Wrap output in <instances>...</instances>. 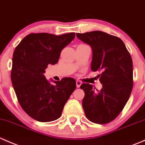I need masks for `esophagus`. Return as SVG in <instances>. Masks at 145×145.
<instances>
[{"instance_id":"obj_1","label":"esophagus","mask_w":145,"mask_h":145,"mask_svg":"<svg viewBox=\"0 0 145 145\" xmlns=\"http://www.w3.org/2000/svg\"><path fill=\"white\" fill-rule=\"evenodd\" d=\"M76 87L79 88L82 84V82L81 81H76Z\"/></svg>"}]
</instances>
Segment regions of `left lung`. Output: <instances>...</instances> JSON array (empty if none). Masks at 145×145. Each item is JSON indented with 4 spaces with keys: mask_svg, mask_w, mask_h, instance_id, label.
Masks as SVG:
<instances>
[{
    "mask_svg": "<svg viewBox=\"0 0 145 145\" xmlns=\"http://www.w3.org/2000/svg\"><path fill=\"white\" fill-rule=\"evenodd\" d=\"M93 50L91 69L101 71L100 90L89 83L80 88L85 93L82 105L89 121L106 124L114 121L126 105L133 86V61L121 39L100 31L76 33Z\"/></svg>",
    "mask_w": 145,
    "mask_h": 145,
    "instance_id": "1",
    "label": "left lung"
}]
</instances>
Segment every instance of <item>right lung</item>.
I'll return each mask as SVG.
<instances>
[{
    "instance_id": "add662e5",
    "label": "right lung",
    "mask_w": 145,
    "mask_h": 145,
    "mask_svg": "<svg viewBox=\"0 0 145 145\" xmlns=\"http://www.w3.org/2000/svg\"><path fill=\"white\" fill-rule=\"evenodd\" d=\"M75 37V33L55 36L48 33L27 35L13 53L11 81L23 110L33 119L50 122L62 115L64 106L76 89L69 77L52 85L45 78L48 64H55L62 50Z\"/></svg>"
}]
</instances>
